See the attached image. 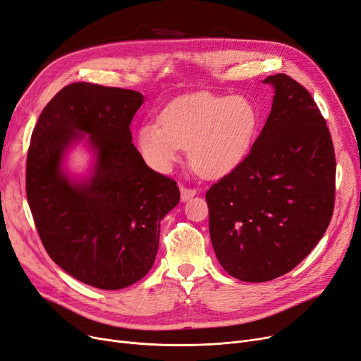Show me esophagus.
<instances>
[{"mask_svg":"<svg viewBox=\"0 0 361 361\" xmlns=\"http://www.w3.org/2000/svg\"><path fill=\"white\" fill-rule=\"evenodd\" d=\"M180 192H181V201H188V199H190L192 196L196 195V190H195V189L185 188V185H181Z\"/></svg>","mask_w":361,"mask_h":361,"instance_id":"obj_1","label":"esophagus"}]
</instances>
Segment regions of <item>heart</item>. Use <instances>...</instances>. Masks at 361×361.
Returning <instances> with one entry per match:
<instances>
[{"mask_svg":"<svg viewBox=\"0 0 361 361\" xmlns=\"http://www.w3.org/2000/svg\"><path fill=\"white\" fill-rule=\"evenodd\" d=\"M259 123L260 113L248 98L197 92L172 101L160 113V125H142L138 149L159 172H168L189 149L195 171L219 177L241 162Z\"/></svg>","mask_w":361,"mask_h":361,"instance_id":"heart-1","label":"heart"}]
</instances>
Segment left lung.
Returning <instances> with one entry per match:
<instances>
[{"instance_id":"left-lung-1","label":"left lung","mask_w":361,"mask_h":361,"mask_svg":"<svg viewBox=\"0 0 361 361\" xmlns=\"http://www.w3.org/2000/svg\"><path fill=\"white\" fill-rule=\"evenodd\" d=\"M250 153L205 195L209 236L229 275L263 283L290 272L329 228L336 159L326 120L311 93L287 74Z\"/></svg>"}]
</instances>
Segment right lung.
Listing matches in <instances>:
<instances>
[{
  "label": "right lung",
  "mask_w": 361,
  "mask_h": 361,
  "mask_svg": "<svg viewBox=\"0 0 361 361\" xmlns=\"http://www.w3.org/2000/svg\"><path fill=\"white\" fill-rule=\"evenodd\" d=\"M144 97L86 82L61 89L44 106L26 156V197L50 259L102 290L137 283L152 269L160 220L180 201L169 177L145 165L130 122ZM97 153L92 177L73 183L60 162L82 133Z\"/></svg>",
  "instance_id": "add662e5"
}]
</instances>
